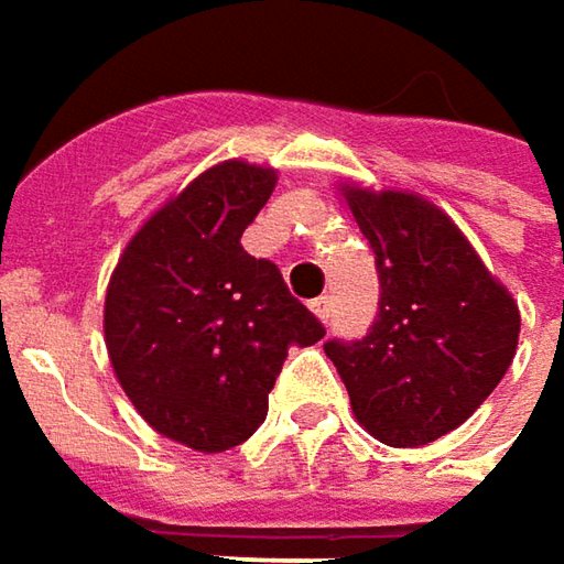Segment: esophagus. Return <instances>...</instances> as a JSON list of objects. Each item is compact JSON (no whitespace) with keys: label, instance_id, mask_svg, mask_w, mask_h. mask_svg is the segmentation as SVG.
<instances>
[{"label":"esophagus","instance_id":"34e87169","mask_svg":"<svg viewBox=\"0 0 564 564\" xmlns=\"http://www.w3.org/2000/svg\"><path fill=\"white\" fill-rule=\"evenodd\" d=\"M308 308L315 312V318H318V322H328L334 303H330V296H318V300H312V306Z\"/></svg>","mask_w":564,"mask_h":564}]
</instances>
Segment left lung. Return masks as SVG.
<instances>
[{"mask_svg":"<svg viewBox=\"0 0 564 564\" xmlns=\"http://www.w3.org/2000/svg\"><path fill=\"white\" fill-rule=\"evenodd\" d=\"M379 268L372 330L325 354L347 384L359 426L391 448L457 429L508 372L521 312L438 205L416 192L340 183Z\"/></svg>","mask_w":564,"mask_h":564,"instance_id":"obj_1","label":"left lung"}]
</instances>
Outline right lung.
<instances>
[{
	"label": "right lung",
	"instance_id": "right-lung-1",
	"mask_svg": "<svg viewBox=\"0 0 564 564\" xmlns=\"http://www.w3.org/2000/svg\"><path fill=\"white\" fill-rule=\"evenodd\" d=\"M274 185V166L214 163L138 227L107 283L116 379L148 426L192 452L246 442L286 350L325 337L278 264L239 242Z\"/></svg>",
	"mask_w": 564,
	"mask_h": 564
}]
</instances>
